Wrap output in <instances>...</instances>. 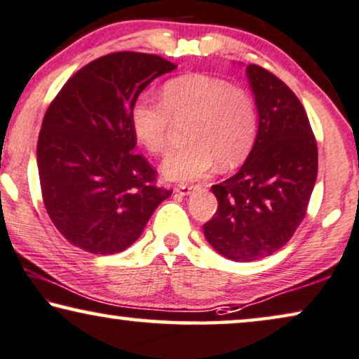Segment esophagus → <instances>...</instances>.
I'll return each instance as SVG.
<instances>
[{"instance_id":"esophagus-1","label":"esophagus","mask_w":359,"mask_h":359,"mask_svg":"<svg viewBox=\"0 0 359 359\" xmlns=\"http://www.w3.org/2000/svg\"><path fill=\"white\" fill-rule=\"evenodd\" d=\"M175 191L180 195H189L191 191L196 190V185H187V184H180V185H175Z\"/></svg>"}]
</instances>
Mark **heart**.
Wrapping results in <instances>:
<instances>
[{
	"label": "heart",
	"instance_id": "obj_1",
	"mask_svg": "<svg viewBox=\"0 0 359 359\" xmlns=\"http://www.w3.org/2000/svg\"><path fill=\"white\" fill-rule=\"evenodd\" d=\"M174 120H190V144L163 164L164 177L177 182L203 179L216 163L221 169L239 165L249 156L259 130L252 95L205 74L170 79L161 89V100L140 95L131 105V128L151 154L168 153Z\"/></svg>",
	"mask_w": 359,
	"mask_h": 359
}]
</instances>
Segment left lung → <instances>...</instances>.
Instances as JSON below:
<instances>
[{
	"mask_svg": "<svg viewBox=\"0 0 359 359\" xmlns=\"http://www.w3.org/2000/svg\"><path fill=\"white\" fill-rule=\"evenodd\" d=\"M259 131L237 174L211 187L218 210L203 224L206 241L236 262L275 254L304 219L317 179V143L296 94L269 69L247 67Z\"/></svg>",
	"mask_w": 359,
	"mask_h": 359,
	"instance_id": "left-lung-1",
	"label": "left lung"
}]
</instances>
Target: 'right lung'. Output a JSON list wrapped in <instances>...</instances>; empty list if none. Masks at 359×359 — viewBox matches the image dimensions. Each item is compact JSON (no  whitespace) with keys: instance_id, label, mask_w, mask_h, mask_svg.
<instances>
[{"instance_id":"add662e5","label":"right lung","mask_w":359,"mask_h":359,"mask_svg":"<svg viewBox=\"0 0 359 359\" xmlns=\"http://www.w3.org/2000/svg\"><path fill=\"white\" fill-rule=\"evenodd\" d=\"M177 65L159 55L114 52L69 78L45 112L37 165L45 210L62 236L89 254L122 252L172 190L135 153L131 105Z\"/></svg>"}]
</instances>
